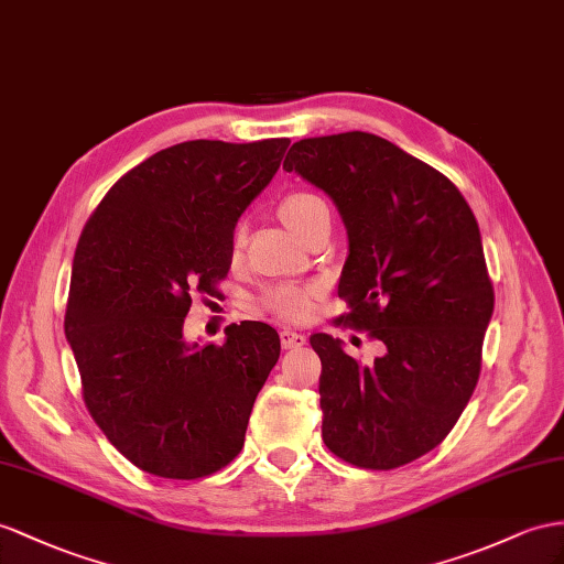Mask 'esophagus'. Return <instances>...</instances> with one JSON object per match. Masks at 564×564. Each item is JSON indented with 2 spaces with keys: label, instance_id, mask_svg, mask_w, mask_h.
<instances>
[{
  "label": "esophagus",
  "instance_id": "1",
  "mask_svg": "<svg viewBox=\"0 0 564 564\" xmlns=\"http://www.w3.org/2000/svg\"><path fill=\"white\" fill-rule=\"evenodd\" d=\"M307 343V338H305V334H297V330H291V328H285V330H281V345L285 350H295V348H302V345Z\"/></svg>",
  "mask_w": 564,
  "mask_h": 564
}]
</instances>
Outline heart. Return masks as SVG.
<instances>
[{
  "label": "heart",
  "mask_w": 564,
  "mask_h": 564,
  "mask_svg": "<svg viewBox=\"0 0 564 564\" xmlns=\"http://www.w3.org/2000/svg\"><path fill=\"white\" fill-rule=\"evenodd\" d=\"M322 212H328L326 202L319 195L307 193V191L288 193L281 199V205H279L281 219L297 236L305 234V230L310 228V224ZM242 242H245V230H242V226H238L236 234H234V250L236 252L242 248ZM312 297H314V291H312V288H307V285H281V288H276V291H271L267 295L264 305L273 314L281 316V319L297 322V319H302V316L310 314Z\"/></svg>",
  "instance_id": "b5f03b06"
}]
</instances>
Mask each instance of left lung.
I'll return each instance as SVG.
<instances>
[{
    "mask_svg": "<svg viewBox=\"0 0 564 564\" xmlns=\"http://www.w3.org/2000/svg\"><path fill=\"white\" fill-rule=\"evenodd\" d=\"M283 169L322 187L348 228L338 295L350 312L336 324L386 345L362 367L338 338H310L324 443L355 467L408 465L451 433L479 381L494 314L479 224L441 171L371 133L300 140Z\"/></svg>",
    "mask_w": 564,
    "mask_h": 564,
    "instance_id": "obj_1",
    "label": "left lung"
}]
</instances>
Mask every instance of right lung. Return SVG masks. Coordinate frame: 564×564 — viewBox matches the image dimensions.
<instances>
[{
  "label": "right lung",
  "instance_id": "obj_1",
  "mask_svg": "<svg viewBox=\"0 0 564 564\" xmlns=\"http://www.w3.org/2000/svg\"><path fill=\"white\" fill-rule=\"evenodd\" d=\"M291 140H187L111 185L85 224L64 330L83 400L109 443L142 471L202 479L245 443L281 338L262 322L226 326L224 345L183 338L195 295H216L240 214Z\"/></svg>",
  "mask_w": 564,
  "mask_h": 564
}]
</instances>
